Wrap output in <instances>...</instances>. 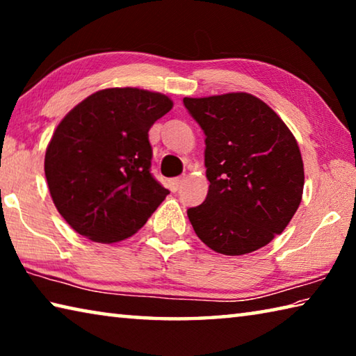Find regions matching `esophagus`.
I'll use <instances>...</instances> for the list:
<instances>
[{
    "instance_id": "obj_1",
    "label": "esophagus",
    "mask_w": 356,
    "mask_h": 356,
    "mask_svg": "<svg viewBox=\"0 0 356 356\" xmlns=\"http://www.w3.org/2000/svg\"><path fill=\"white\" fill-rule=\"evenodd\" d=\"M184 177H176V179H171L170 180V188H171V191H179V188L180 186H182V184H184Z\"/></svg>"
}]
</instances>
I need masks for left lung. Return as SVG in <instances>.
Returning a JSON list of instances; mask_svg holds the SVG:
<instances>
[{"label": "left lung", "instance_id": "left-lung-1", "mask_svg": "<svg viewBox=\"0 0 356 356\" xmlns=\"http://www.w3.org/2000/svg\"><path fill=\"white\" fill-rule=\"evenodd\" d=\"M206 135L209 193L186 210L209 248L242 256L284 231L305 185L297 140L265 102L246 92L184 99Z\"/></svg>", "mask_w": 356, "mask_h": 356}]
</instances>
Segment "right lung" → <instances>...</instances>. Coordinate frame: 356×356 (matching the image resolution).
<instances>
[{"mask_svg":"<svg viewBox=\"0 0 356 356\" xmlns=\"http://www.w3.org/2000/svg\"><path fill=\"white\" fill-rule=\"evenodd\" d=\"M171 108L165 94L110 88L59 122L45 177L58 212L80 236L99 243L129 238L170 195L150 174L149 129Z\"/></svg>","mask_w":356,"mask_h":356,"instance_id":"1","label":"right lung"}]
</instances>
